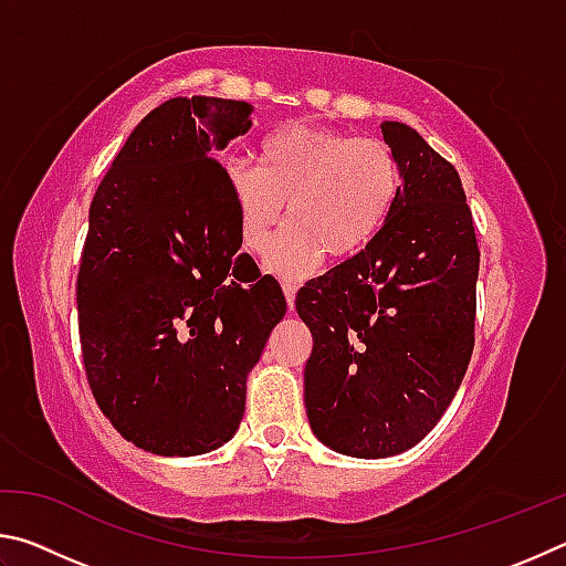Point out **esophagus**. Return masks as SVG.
I'll return each instance as SVG.
<instances>
[{
    "label": "esophagus",
    "instance_id": "34e87169",
    "mask_svg": "<svg viewBox=\"0 0 566 566\" xmlns=\"http://www.w3.org/2000/svg\"><path fill=\"white\" fill-rule=\"evenodd\" d=\"M284 296H286V306H290V312L294 310V296H296V286L294 284H284Z\"/></svg>",
    "mask_w": 566,
    "mask_h": 566
}]
</instances>
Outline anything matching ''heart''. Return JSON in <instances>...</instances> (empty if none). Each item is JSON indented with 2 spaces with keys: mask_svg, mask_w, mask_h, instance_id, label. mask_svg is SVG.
Here are the masks:
<instances>
[{
  "mask_svg": "<svg viewBox=\"0 0 566 566\" xmlns=\"http://www.w3.org/2000/svg\"><path fill=\"white\" fill-rule=\"evenodd\" d=\"M224 185L249 252L270 244L290 205L292 224L264 264L282 280L300 282L327 254L344 262L375 242L401 195V167L377 137L292 124L262 142L260 167L227 161Z\"/></svg>",
  "mask_w": 566,
  "mask_h": 566,
  "instance_id": "1",
  "label": "heart"
}]
</instances>
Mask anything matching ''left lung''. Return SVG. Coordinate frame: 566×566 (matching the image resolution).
Here are the masks:
<instances>
[{
	"label": "left lung",
	"instance_id": "1",
	"mask_svg": "<svg viewBox=\"0 0 566 566\" xmlns=\"http://www.w3.org/2000/svg\"><path fill=\"white\" fill-rule=\"evenodd\" d=\"M401 167L395 212L367 249L312 280L304 407L334 452L385 459L452 405L474 349L479 247L457 169L401 122H381Z\"/></svg>",
	"mask_w": 566,
	"mask_h": 566
}]
</instances>
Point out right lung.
Instances as JSON below:
<instances>
[{
    "label": "right lung",
    "mask_w": 566,
    "mask_h": 566,
    "mask_svg": "<svg viewBox=\"0 0 566 566\" xmlns=\"http://www.w3.org/2000/svg\"><path fill=\"white\" fill-rule=\"evenodd\" d=\"M237 99L177 97L142 119L90 207L76 310L104 417L134 447L195 457L234 437L247 377L286 300L239 252L217 151L252 129Z\"/></svg>",
    "instance_id": "right-lung-1"
}]
</instances>
